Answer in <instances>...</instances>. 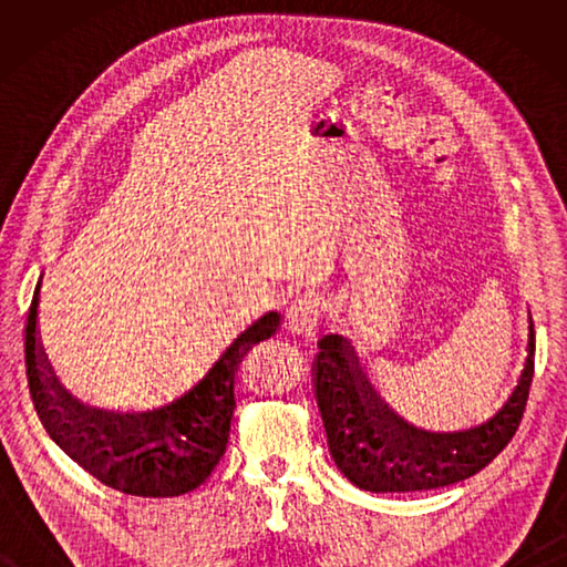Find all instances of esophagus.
I'll use <instances>...</instances> for the list:
<instances>
[{"label":"esophagus","mask_w":567,"mask_h":567,"mask_svg":"<svg viewBox=\"0 0 567 567\" xmlns=\"http://www.w3.org/2000/svg\"><path fill=\"white\" fill-rule=\"evenodd\" d=\"M321 323V311L319 305L311 297L297 299L292 309L287 311V331L295 336H302V339H315Z\"/></svg>","instance_id":"obj_1"}]
</instances>
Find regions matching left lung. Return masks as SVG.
Instances as JSON below:
<instances>
[{
    "mask_svg": "<svg viewBox=\"0 0 567 567\" xmlns=\"http://www.w3.org/2000/svg\"><path fill=\"white\" fill-rule=\"evenodd\" d=\"M536 336L528 315L526 360L495 414L457 431L421 429L382 400L343 333H323L317 355V404L336 467L360 489L416 492L473 477L519 429L534 380Z\"/></svg>",
    "mask_w": 567,
    "mask_h": 567,
    "instance_id": "left-lung-1",
    "label": "left lung"
}]
</instances>
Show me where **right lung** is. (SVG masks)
<instances>
[{"label": "right lung", "instance_id": "1", "mask_svg": "<svg viewBox=\"0 0 567 567\" xmlns=\"http://www.w3.org/2000/svg\"><path fill=\"white\" fill-rule=\"evenodd\" d=\"M41 282L43 275L23 323V353L31 400L48 436L92 477L124 495L177 497L197 489L226 451L238 363L280 331L282 317L268 311L240 327L209 370L175 400L124 412L80 400L55 375L39 329Z\"/></svg>", "mask_w": 567, "mask_h": 567}]
</instances>
